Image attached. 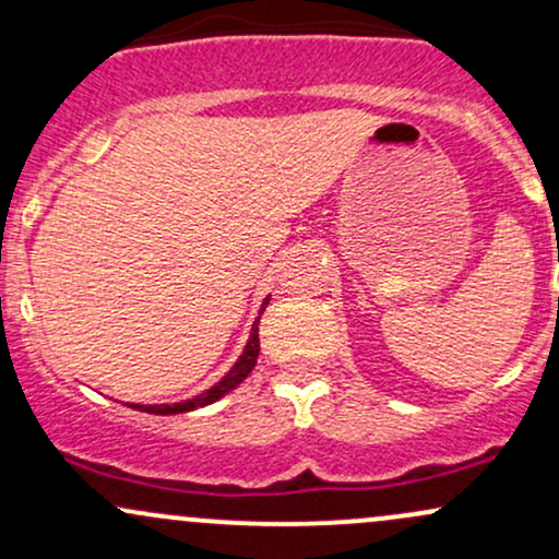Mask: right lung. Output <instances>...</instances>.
Here are the masks:
<instances>
[{"mask_svg": "<svg viewBox=\"0 0 559 559\" xmlns=\"http://www.w3.org/2000/svg\"><path fill=\"white\" fill-rule=\"evenodd\" d=\"M267 301L271 297H265L260 307V316L265 312ZM260 318L252 323V333H249L247 338V346H243V352L239 355V360L230 365V370L226 376L221 378V381L215 383V386H210L207 391H202V394L191 396V400H181V402H170V404H131L128 402V407L133 409H141V413H150V415H178V413H191V409H199V407H207V404H213L221 400V396H226L228 391H234L239 383L252 373V368L258 365V355H260Z\"/></svg>", "mask_w": 559, "mask_h": 559, "instance_id": "add662e5", "label": "right lung"}]
</instances>
